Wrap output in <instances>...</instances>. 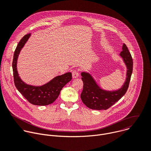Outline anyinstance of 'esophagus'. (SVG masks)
<instances>
[{
    "instance_id": "34e87169",
    "label": "esophagus",
    "mask_w": 151,
    "mask_h": 151,
    "mask_svg": "<svg viewBox=\"0 0 151 151\" xmlns=\"http://www.w3.org/2000/svg\"><path fill=\"white\" fill-rule=\"evenodd\" d=\"M79 76V72L76 70H75L72 72V78H78Z\"/></svg>"
}]
</instances>
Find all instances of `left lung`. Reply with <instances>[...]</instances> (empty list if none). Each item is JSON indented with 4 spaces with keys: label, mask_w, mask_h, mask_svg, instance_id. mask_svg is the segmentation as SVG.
Masks as SVG:
<instances>
[{
    "label": "left lung",
    "mask_w": 151,
    "mask_h": 151,
    "mask_svg": "<svg viewBox=\"0 0 151 151\" xmlns=\"http://www.w3.org/2000/svg\"><path fill=\"white\" fill-rule=\"evenodd\" d=\"M119 56L122 58L127 71L125 80L118 90H104L99 85L90 73L85 71L81 73L83 87L81 98L88 108L99 111L106 110L121 99L127 92L133 72V60L125 44L122 45Z\"/></svg>",
    "instance_id": "left-lung-1"
}]
</instances>
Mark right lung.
I'll use <instances>...</instances> for the list:
<instances>
[{"mask_svg": "<svg viewBox=\"0 0 151 151\" xmlns=\"http://www.w3.org/2000/svg\"><path fill=\"white\" fill-rule=\"evenodd\" d=\"M25 35L20 40L15 49L12 61L14 83L18 91L30 103L37 106H46L52 103L58 97L61 89L72 79V73L68 72L54 77L47 83L35 86L24 82L19 76L17 70V60L20 51L30 37Z\"/></svg>", "mask_w": 151, "mask_h": 151, "instance_id": "right-lung-1", "label": "right lung"}]
</instances>
